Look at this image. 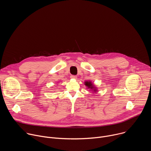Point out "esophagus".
<instances>
[{
  "label": "esophagus",
  "mask_w": 151,
  "mask_h": 151,
  "mask_svg": "<svg viewBox=\"0 0 151 151\" xmlns=\"http://www.w3.org/2000/svg\"><path fill=\"white\" fill-rule=\"evenodd\" d=\"M70 78L71 79H77V76H75V75H72V76H70Z\"/></svg>",
  "instance_id": "obj_1"
}]
</instances>
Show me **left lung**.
<instances>
[{
    "label": "left lung",
    "mask_w": 151,
    "mask_h": 151,
    "mask_svg": "<svg viewBox=\"0 0 151 151\" xmlns=\"http://www.w3.org/2000/svg\"><path fill=\"white\" fill-rule=\"evenodd\" d=\"M84 84L86 86L87 89H89L90 90H91L92 92H93V93H96L97 92V87H96V86L93 84V83L91 81H85L84 82Z\"/></svg>",
    "instance_id": "8db88e82"
}]
</instances>
